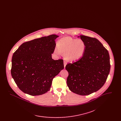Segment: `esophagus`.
<instances>
[{
    "instance_id": "esophagus-1",
    "label": "esophagus",
    "mask_w": 121,
    "mask_h": 121,
    "mask_svg": "<svg viewBox=\"0 0 121 121\" xmlns=\"http://www.w3.org/2000/svg\"><path fill=\"white\" fill-rule=\"evenodd\" d=\"M67 63L66 62V61H64V68H65V67H66V65H67Z\"/></svg>"
}]
</instances>
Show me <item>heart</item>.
I'll use <instances>...</instances> for the list:
<instances>
[{
	"label": "heart",
	"mask_w": 121,
	"mask_h": 121,
	"mask_svg": "<svg viewBox=\"0 0 121 121\" xmlns=\"http://www.w3.org/2000/svg\"><path fill=\"white\" fill-rule=\"evenodd\" d=\"M57 46L54 49V52L57 54L63 52L65 59L70 61H76L80 58L86 48L85 43L82 40H77L69 37L60 39L58 42Z\"/></svg>",
	"instance_id": "b5f03b06"
}]
</instances>
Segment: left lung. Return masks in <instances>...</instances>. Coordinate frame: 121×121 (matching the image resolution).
I'll use <instances>...</instances> for the list:
<instances>
[{"instance_id": "1", "label": "left lung", "mask_w": 121, "mask_h": 121, "mask_svg": "<svg viewBox=\"0 0 121 121\" xmlns=\"http://www.w3.org/2000/svg\"><path fill=\"white\" fill-rule=\"evenodd\" d=\"M80 37L86 45L84 53L77 61L67 64L65 69L69 73L67 83L70 90L85 96L104 86L111 65L108 52L99 41L84 35Z\"/></svg>"}]
</instances>
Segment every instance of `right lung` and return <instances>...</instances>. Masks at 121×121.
I'll return each mask as SVG.
<instances>
[{
	"label": "right lung",
	"mask_w": 121,
	"mask_h": 121,
	"mask_svg": "<svg viewBox=\"0 0 121 121\" xmlns=\"http://www.w3.org/2000/svg\"><path fill=\"white\" fill-rule=\"evenodd\" d=\"M58 37L50 35L25 42L13 53L12 77L23 92L32 96L45 93L53 78L64 69L63 59L52 58Z\"/></svg>",
	"instance_id": "1"
}]
</instances>
